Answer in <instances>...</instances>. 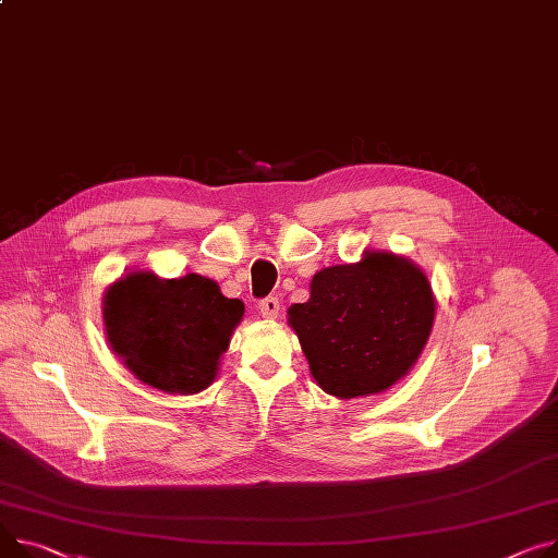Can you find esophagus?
<instances>
[{"label": "esophagus", "mask_w": 558, "mask_h": 558, "mask_svg": "<svg viewBox=\"0 0 558 558\" xmlns=\"http://www.w3.org/2000/svg\"><path fill=\"white\" fill-rule=\"evenodd\" d=\"M257 310H259V314H263V318L274 320V318H278V314H280V301L274 299V295H269V299L259 301Z\"/></svg>", "instance_id": "obj_1"}]
</instances>
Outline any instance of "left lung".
I'll return each mask as SVG.
<instances>
[{
  "label": "left lung",
  "mask_w": 558,
  "mask_h": 558,
  "mask_svg": "<svg viewBox=\"0 0 558 558\" xmlns=\"http://www.w3.org/2000/svg\"><path fill=\"white\" fill-rule=\"evenodd\" d=\"M287 323L301 341L314 381L331 397L379 395L417 363L435 323L428 276L390 251L314 274L310 301Z\"/></svg>",
  "instance_id": "8db88e82"
}]
</instances>
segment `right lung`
I'll list each match as a JSON object with an SVG mask.
<instances>
[{
	"label": "right lung",
	"instance_id": "right-lung-1",
	"mask_svg": "<svg viewBox=\"0 0 558 558\" xmlns=\"http://www.w3.org/2000/svg\"><path fill=\"white\" fill-rule=\"evenodd\" d=\"M242 316L244 303L199 274L134 269L102 293L109 348L138 381L168 395H197L215 381Z\"/></svg>",
	"mask_w": 558,
	"mask_h": 558
}]
</instances>
